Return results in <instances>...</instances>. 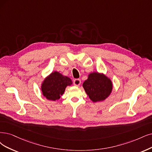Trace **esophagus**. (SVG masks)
<instances>
[{
	"mask_svg": "<svg viewBox=\"0 0 152 152\" xmlns=\"http://www.w3.org/2000/svg\"><path fill=\"white\" fill-rule=\"evenodd\" d=\"M81 84V80L80 79H76L74 80V85L76 86H79Z\"/></svg>",
	"mask_w": 152,
	"mask_h": 152,
	"instance_id": "34e87169",
	"label": "esophagus"
}]
</instances>
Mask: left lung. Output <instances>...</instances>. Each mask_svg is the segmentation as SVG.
Masks as SVG:
<instances>
[{"instance_id": "1", "label": "left lung", "mask_w": 152, "mask_h": 152, "mask_svg": "<svg viewBox=\"0 0 152 152\" xmlns=\"http://www.w3.org/2000/svg\"><path fill=\"white\" fill-rule=\"evenodd\" d=\"M83 87L89 99L96 103L103 102L110 96L113 85L110 78L103 73L93 72L88 75Z\"/></svg>"}]
</instances>
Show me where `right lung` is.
<instances>
[{
    "mask_svg": "<svg viewBox=\"0 0 152 152\" xmlns=\"http://www.w3.org/2000/svg\"><path fill=\"white\" fill-rule=\"evenodd\" d=\"M72 80L59 72L54 71L44 78L41 89L44 97L48 100L58 101L65 91L67 86H71Z\"/></svg>",
    "mask_w": 152,
    "mask_h": 152,
    "instance_id": "obj_1",
    "label": "right lung"
}]
</instances>
